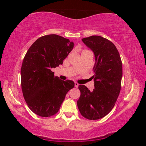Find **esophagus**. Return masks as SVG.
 Instances as JSON below:
<instances>
[{
    "instance_id": "34e87169",
    "label": "esophagus",
    "mask_w": 146,
    "mask_h": 146,
    "mask_svg": "<svg viewBox=\"0 0 146 146\" xmlns=\"http://www.w3.org/2000/svg\"><path fill=\"white\" fill-rule=\"evenodd\" d=\"M78 86H79V84L77 82H75V88H78Z\"/></svg>"
}]
</instances>
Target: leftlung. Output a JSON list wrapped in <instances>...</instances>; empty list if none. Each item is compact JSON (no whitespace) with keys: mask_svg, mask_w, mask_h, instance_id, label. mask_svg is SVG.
Wrapping results in <instances>:
<instances>
[{"mask_svg":"<svg viewBox=\"0 0 146 146\" xmlns=\"http://www.w3.org/2000/svg\"><path fill=\"white\" fill-rule=\"evenodd\" d=\"M95 56L94 66L95 89L90 91L79 85L80 96L77 100L79 111L88 120H98L107 115L114 107L119 95L122 76L120 54L112 42L93 35L82 39Z\"/></svg>","mask_w":146,"mask_h":146,"instance_id":"left-lung-1","label":"left lung"}]
</instances>
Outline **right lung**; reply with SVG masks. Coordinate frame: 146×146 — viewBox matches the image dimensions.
Here are the masks:
<instances>
[{
	"label": "right lung",
	"mask_w": 146,
	"mask_h": 146,
	"mask_svg": "<svg viewBox=\"0 0 146 146\" xmlns=\"http://www.w3.org/2000/svg\"><path fill=\"white\" fill-rule=\"evenodd\" d=\"M74 46L57 35L38 38L27 51L21 67V86L27 105L34 113L49 117L58 111L73 81H62L51 68L63 64Z\"/></svg>",
	"instance_id": "1"
}]
</instances>
